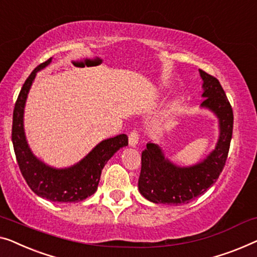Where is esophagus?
<instances>
[{
  "instance_id": "esophagus-1",
  "label": "esophagus",
  "mask_w": 257,
  "mask_h": 257,
  "mask_svg": "<svg viewBox=\"0 0 257 257\" xmlns=\"http://www.w3.org/2000/svg\"><path fill=\"white\" fill-rule=\"evenodd\" d=\"M138 143H139V133H138L137 130H132L131 132H130L128 135V144L130 146L132 147H136Z\"/></svg>"
}]
</instances>
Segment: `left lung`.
I'll return each mask as SVG.
<instances>
[{
  "instance_id": "8db88e82",
  "label": "left lung",
  "mask_w": 257,
  "mask_h": 257,
  "mask_svg": "<svg viewBox=\"0 0 257 257\" xmlns=\"http://www.w3.org/2000/svg\"><path fill=\"white\" fill-rule=\"evenodd\" d=\"M203 80V103L219 120V139L203 161L180 167L165 158L161 147L148 143L141 153L138 188L145 198L155 204H185L203 195L215 183L227 160L233 133V110L221 84L214 76L199 69Z\"/></svg>"
}]
</instances>
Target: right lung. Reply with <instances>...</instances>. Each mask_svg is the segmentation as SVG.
<instances>
[{"label": "right lung", "instance_id": "add662e5", "mask_svg": "<svg viewBox=\"0 0 257 257\" xmlns=\"http://www.w3.org/2000/svg\"><path fill=\"white\" fill-rule=\"evenodd\" d=\"M51 61L52 58L37 66L22 87L15 104L11 139L21 173L36 195L51 202L76 203L94 195L104 166L118 150L127 146L128 138L119 135L101 141L80 162L68 168L57 169L40 161L30 150L25 137L24 107L37 72L45 68Z\"/></svg>", "mask_w": 257, "mask_h": 257}]
</instances>
